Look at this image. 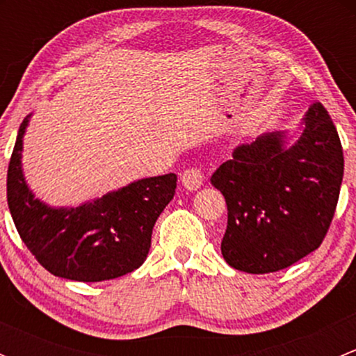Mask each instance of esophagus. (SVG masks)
<instances>
[{
	"label": "esophagus",
	"instance_id": "esophagus-1",
	"mask_svg": "<svg viewBox=\"0 0 356 356\" xmlns=\"http://www.w3.org/2000/svg\"><path fill=\"white\" fill-rule=\"evenodd\" d=\"M181 181H182V186H184L186 189H189V191L198 189L201 188V184H203V172H201L198 167L186 168L181 175Z\"/></svg>",
	"mask_w": 356,
	"mask_h": 356
}]
</instances>
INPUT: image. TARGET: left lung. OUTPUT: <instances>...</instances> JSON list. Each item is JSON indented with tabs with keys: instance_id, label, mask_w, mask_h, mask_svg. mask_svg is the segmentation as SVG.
<instances>
[{
	"instance_id": "left-lung-1",
	"label": "left lung",
	"mask_w": 356,
	"mask_h": 356,
	"mask_svg": "<svg viewBox=\"0 0 356 356\" xmlns=\"http://www.w3.org/2000/svg\"><path fill=\"white\" fill-rule=\"evenodd\" d=\"M303 125L291 146L282 132L239 145L211 175L227 204L220 250L238 270L288 268L317 250L331 227L344 172L343 148L321 102L312 103Z\"/></svg>"
}]
</instances>
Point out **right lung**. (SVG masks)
Returning a JSON list of instances; mask_svg holds the SVG:
<instances>
[{
    "label": "right lung",
    "mask_w": 356,
    "mask_h": 356,
    "mask_svg": "<svg viewBox=\"0 0 356 356\" xmlns=\"http://www.w3.org/2000/svg\"><path fill=\"white\" fill-rule=\"evenodd\" d=\"M19 129L6 175V198L15 227L35 260L56 277L81 282L117 279L141 267L152 246L156 218L174 198L177 175L136 181L75 208L35 200L22 174Z\"/></svg>",
    "instance_id": "1"
}]
</instances>
